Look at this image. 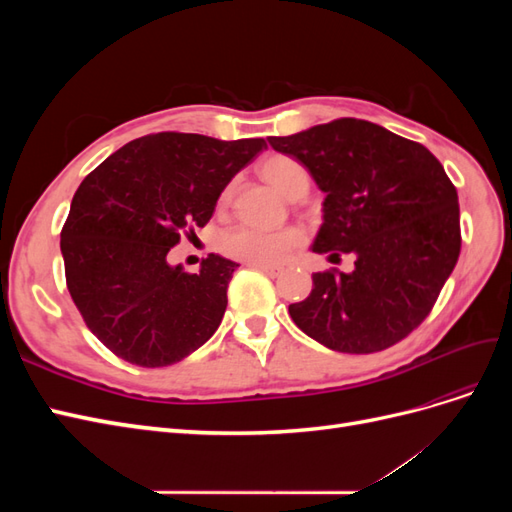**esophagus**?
<instances>
[{
	"mask_svg": "<svg viewBox=\"0 0 512 512\" xmlns=\"http://www.w3.org/2000/svg\"><path fill=\"white\" fill-rule=\"evenodd\" d=\"M254 269H258L260 273H265L269 277H280L282 275V269L280 267H262V265H252Z\"/></svg>",
	"mask_w": 512,
	"mask_h": 512,
	"instance_id": "esophagus-1",
	"label": "esophagus"
}]
</instances>
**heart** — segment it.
I'll use <instances>...</instances> for the list:
<instances>
[{"mask_svg":"<svg viewBox=\"0 0 512 512\" xmlns=\"http://www.w3.org/2000/svg\"><path fill=\"white\" fill-rule=\"evenodd\" d=\"M260 173L282 196L294 200L303 198L309 190V173L307 168L288 156H271L260 164ZM224 192V200L228 198ZM305 241L303 232L297 228L282 230H260L252 226H237L224 232L220 239V250L228 256L247 265L273 267L288 258L292 250Z\"/></svg>","mask_w":512,"mask_h":512,"instance_id":"b5f03b06","label":"heart"}]
</instances>
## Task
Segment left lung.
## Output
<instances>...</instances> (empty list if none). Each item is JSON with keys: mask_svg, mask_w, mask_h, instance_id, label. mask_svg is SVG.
I'll return each instance as SVG.
<instances>
[{"mask_svg": "<svg viewBox=\"0 0 512 512\" xmlns=\"http://www.w3.org/2000/svg\"><path fill=\"white\" fill-rule=\"evenodd\" d=\"M267 141L324 192L312 252L354 254L350 273H314L290 318L337 352L397 344L427 318L459 258L457 190L442 164L421 143L352 117Z\"/></svg>", "mask_w": 512, "mask_h": 512, "instance_id": "1", "label": "left lung"}]
</instances>
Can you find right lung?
I'll return each instance as SVG.
<instances>
[{
	"instance_id": "obj_1",
	"label": "right lung",
	"mask_w": 512,
	"mask_h": 512,
	"mask_svg": "<svg viewBox=\"0 0 512 512\" xmlns=\"http://www.w3.org/2000/svg\"><path fill=\"white\" fill-rule=\"evenodd\" d=\"M267 143L158 132L108 156L76 190L61 228L74 305L100 342L141 367L179 363L218 331L237 262L168 265L181 232L203 228L220 194Z\"/></svg>"
}]
</instances>
